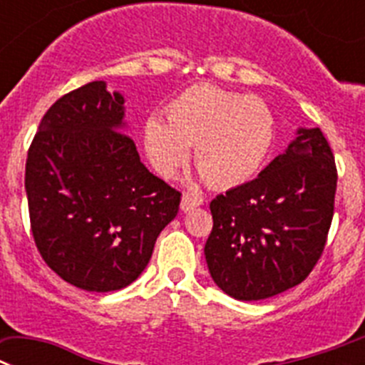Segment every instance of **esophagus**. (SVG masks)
Masks as SVG:
<instances>
[{
	"label": "esophagus",
	"instance_id": "obj_1",
	"mask_svg": "<svg viewBox=\"0 0 365 365\" xmlns=\"http://www.w3.org/2000/svg\"><path fill=\"white\" fill-rule=\"evenodd\" d=\"M202 205V198H196V196H183L182 198V211H190V209H195V207Z\"/></svg>",
	"mask_w": 365,
	"mask_h": 365
}]
</instances>
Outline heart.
<instances>
[{"mask_svg":"<svg viewBox=\"0 0 365 365\" xmlns=\"http://www.w3.org/2000/svg\"><path fill=\"white\" fill-rule=\"evenodd\" d=\"M167 120L149 118L143 145L163 178L189 160L216 189H232L255 178L271 153L277 123L264 100L211 83L190 85L167 105Z\"/></svg>","mask_w":365,"mask_h":365,"instance_id":"heart-1","label":"heart"}]
</instances>
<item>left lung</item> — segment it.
<instances>
[{
    "label": "left lung",
    "instance_id": "left-lung-1",
    "mask_svg": "<svg viewBox=\"0 0 365 365\" xmlns=\"http://www.w3.org/2000/svg\"><path fill=\"white\" fill-rule=\"evenodd\" d=\"M336 163L320 129H300L258 178L211 202L203 252L215 284L236 300H264L309 277L334 212Z\"/></svg>",
    "mask_w": 365,
    "mask_h": 365
}]
</instances>
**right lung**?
Here are the masks:
<instances>
[{
    "label": "right lung",
    "instance_id": "1",
    "mask_svg": "<svg viewBox=\"0 0 365 365\" xmlns=\"http://www.w3.org/2000/svg\"><path fill=\"white\" fill-rule=\"evenodd\" d=\"M123 127V96L91 81L51 105L25 165L39 255L58 277L94 293L142 274L182 200L149 173Z\"/></svg>",
    "mask_w": 365,
    "mask_h": 365
}]
</instances>
